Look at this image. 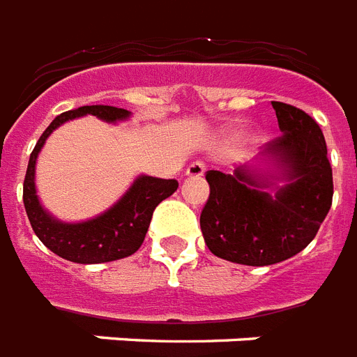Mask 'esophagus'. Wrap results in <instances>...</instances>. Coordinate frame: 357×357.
<instances>
[{"instance_id": "34e87169", "label": "esophagus", "mask_w": 357, "mask_h": 357, "mask_svg": "<svg viewBox=\"0 0 357 357\" xmlns=\"http://www.w3.org/2000/svg\"><path fill=\"white\" fill-rule=\"evenodd\" d=\"M206 172V167H204V162L196 161V162H190L189 167H187V176L189 178H202Z\"/></svg>"}]
</instances>
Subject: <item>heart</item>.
Instances as JSON below:
<instances>
[{
    "label": "heart",
    "instance_id": "obj_1",
    "mask_svg": "<svg viewBox=\"0 0 357 357\" xmlns=\"http://www.w3.org/2000/svg\"><path fill=\"white\" fill-rule=\"evenodd\" d=\"M226 140H228V142H231V144H234V142H237V140H238V135H237V133L228 135V139H226Z\"/></svg>",
    "mask_w": 357,
    "mask_h": 357
}]
</instances>
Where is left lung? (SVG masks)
<instances>
[{
    "label": "left lung",
    "mask_w": 357,
    "mask_h": 357,
    "mask_svg": "<svg viewBox=\"0 0 357 357\" xmlns=\"http://www.w3.org/2000/svg\"><path fill=\"white\" fill-rule=\"evenodd\" d=\"M282 135L265 144L261 157L276 162L263 176L238 167L234 174L207 170L209 198L200 226L207 248L220 259L265 266L293 257L315 238L333 198L326 140L310 114L272 102ZM276 181H285L278 188ZM277 187L274 195L263 188Z\"/></svg>",
    "instance_id": "left-lung-1"
}]
</instances>
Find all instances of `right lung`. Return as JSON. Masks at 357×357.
I'll return each instance as SVG.
<instances>
[{
    "label": "right lung",
    "instance_id": "obj_1",
    "mask_svg": "<svg viewBox=\"0 0 357 357\" xmlns=\"http://www.w3.org/2000/svg\"><path fill=\"white\" fill-rule=\"evenodd\" d=\"M85 114H94L105 122H119V120L129 119L131 113L126 109L111 107V105H83L79 109H72V111L59 114L40 135L35 150L31 151L24 179V206L31 228L36 237L44 243V246H47L53 254H57L63 259L92 265V263L122 259L135 254L144 241L155 207L165 198L176 192L178 181L139 176L129 187L128 192L100 217L75 224H66L53 218L40 206L38 196H36V157L40 153L47 137L61 123L72 119H79Z\"/></svg>",
    "mask_w": 357,
    "mask_h": 357
}]
</instances>
